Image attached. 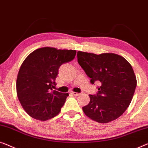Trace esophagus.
<instances>
[{
  "mask_svg": "<svg viewBox=\"0 0 148 148\" xmlns=\"http://www.w3.org/2000/svg\"><path fill=\"white\" fill-rule=\"evenodd\" d=\"M72 95H73L74 96H78V95H80V93H78V92H71Z\"/></svg>",
  "mask_w": 148,
  "mask_h": 148,
  "instance_id": "34e87169",
  "label": "esophagus"
}]
</instances>
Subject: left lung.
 I'll return each mask as SVG.
<instances>
[{
    "instance_id": "8db88e82",
    "label": "left lung",
    "mask_w": 148,
    "mask_h": 148,
    "mask_svg": "<svg viewBox=\"0 0 148 148\" xmlns=\"http://www.w3.org/2000/svg\"><path fill=\"white\" fill-rule=\"evenodd\" d=\"M78 62L91 84L100 83L96 95H89L90 102L82 107L85 115L101 123L114 121L130 105L137 80L131 64L113 53L99 55L78 51Z\"/></svg>"
}]
</instances>
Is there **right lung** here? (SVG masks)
I'll return each instance as SVG.
<instances>
[{
    "label": "right lung",
    "instance_id": "right-lung-1",
    "mask_svg": "<svg viewBox=\"0 0 148 148\" xmlns=\"http://www.w3.org/2000/svg\"><path fill=\"white\" fill-rule=\"evenodd\" d=\"M76 50L41 47L31 53L23 62L16 78V93L26 113L39 121L58 115L68 93L52 90L60 66L72 61Z\"/></svg>",
    "mask_w": 148,
    "mask_h": 148
}]
</instances>
